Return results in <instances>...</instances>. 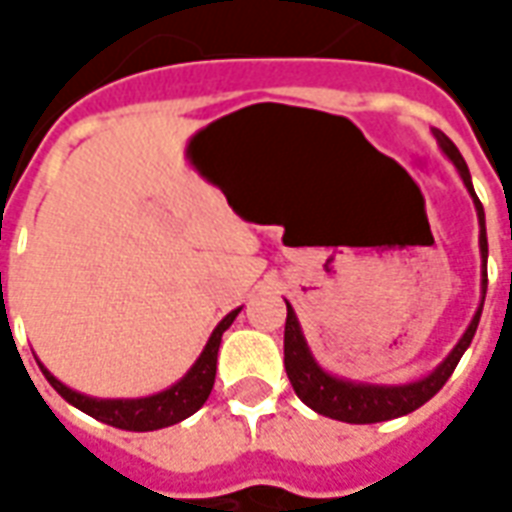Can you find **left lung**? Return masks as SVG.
<instances>
[{"instance_id": "1", "label": "left lung", "mask_w": 512, "mask_h": 512, "mask_svg": "<svg viewBox=\"0 0 512 512\" xmlns=\"http://www.w3.org/2000/svg\"><path fill=\"white\" fill-rule=\"evenodd\" d=\"M439 139L441 150L452 158V164L461 172L466 189L472 191L474 205H477V216H480V252H483V293L488 288V238H485V213L483 202L477 200V194L472 189V178H469V167L458 153V147L452 145V139L441 131H433ZM485 299V296H483ZM480 312L483 304L474 315V321L469 323V329L461 337V343L452 348V354L441 362L439 370H433L428 378L414 381V384L403 386H370V384H348L340 378L323 373L321 367L315 365L310 348L301 337L299 321L296 312L290 310L288 304V321H285V370H288L293 392L323 417L340 419V422H351V425H370V422H386V419L403 417L417 411L422 403H428L430 397L439 392L441 386L447 384V378L452 376V370L461 362L463 351L472 343L477 323H480Z\"/></svg>"}]
</instances>
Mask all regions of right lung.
Segmentation results:
<instances>
[{
  "label": "right lung",
  "mask_w": 512,
  "mask_h": 512,
  "mask_svg": "<svg viewBox=\"0 0 512 512\" xmlns=\"http://www.w3.org/2000/svg\"><path fill=\"white\" fill-rule=\"evenodd\" d=\"M241 310H233L224 318L216 329H213L211 340L205 345L202 356L194 362L186 376L180 378L178 384L169 386L164 392H158L153 397H139V400H93V397H84L79 392H73L65 384H60L57 378L51 376L46 367L40 365L43 376L49 378V384L60 392L71 406H76L84 414L101 419L106 425L120 430H158L169 428L180 419L191 417L197 408L208 400L213 389V378H216V356H219V343H222V334L230 329V323L235 321V315Z\"/></svg>",
  "instance_id": "1"
}]
</instances>
